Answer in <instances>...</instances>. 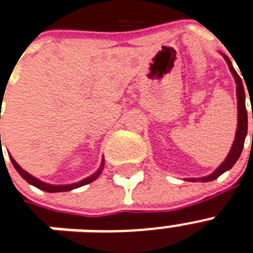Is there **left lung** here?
<instances>
[{"label":"left lung","instance_id":"1","mask_svg":"<svg viewBox=\"0 0 253 253\" xmlns=\"http://www.w3.org/2000/svg\"><path fill=\"white\" fill-rule=\"evenodd\" d=\"M224 56L227 64H228V68L230 71L232 72V75L235 78V82H236V95H238V129H236V136H235V141L232 144V148H231L230 153L227 156L226 161L223 162L222 165L219 166L218 169L215 170L214 173L207 175V177L203 178H193L190 181H202V182H210L214 181L219 175H222L224 171L230 170L232 166L235 165V162L238 161L240 154H242L243 146H244V141H246L247 136V129H248V116H247V108H246V92H244V87H243V82L240 79V76L238 75V72L235 71L234 66L231 63V60L228 59V56ZM252 119H253V112H252Z\"/></svg>","mask_w":253,"mask_h":253}]
</instances>
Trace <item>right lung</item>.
I'll list each match as a JSON object with an SVG mask.
<instances>
[{"mask_svg": "<svg viewBox=\"0 0 253 253\" xmlns=\"http://www.w3.org/2000/svg\"><path fill=\"white\" fill-rule=\"evenodd\" d=\"M0 144H1V136H0ZM11 160V164H13V166L15 168V170L18 171L19 175L25 179L26 182H29L30 185L35 186V187H38L39 190H43V191H47V193H60V191H70V190L72 189H76V187H80V186H84L87 185V183H91V182H93L96 179V178L99 177L100 174H101V170H103V166H104V164H101V168H100L97 171H96L93 175H91V177L85 178V179H83V181L78 182V183H72V185H63V186H54V185H48V183H44V182L39 181V179H37V178H34L33 175H30L29 173H26L25 170L21 168V166L17 164V162L13 160V158L10 157Z\"/></svg>", "mask_w": 253, "mask_h": 253, "instance_id": "1", "label": "right lung"}]
</instances>
